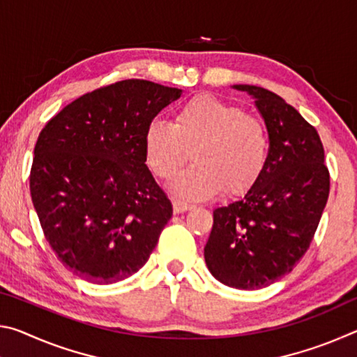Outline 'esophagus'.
I'll return each mask as SVG.
<instances>
[{
	"label": "esophagus",
	"mask_w": 357,
	"mask_h": 357,
	"mask_svg": "<svg viewBox=\"0 0 357 357\" xmlns=\"http://www.w3.org/2000/svg\"><path fill=\"white\" fill-rule=\"evenodd\" d=\"M193 208V204L190 203H185L183 200H173V209L174 213H185V211H190Z\"/></svg>",
	"instance_id": "obj_1"
}]
</instances>
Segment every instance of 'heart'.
<instances>
[{
	"instance_id": "heart-1",
	"label": "heart",
	"mask_w": 357,
	"mask_h": 357,
	"mask_svg": "<svg viewBox=\"0 0 357 357\" xmlns=\"http://www.w3.org/2000/svg\"><path fill=\"white\" fill-rule=\"evenodd\" d=\"M192 154L195 162L173 184L192 200L250 190L269 159V135L261 121L214 96H197L174 113L173 123L153 121L144 132V155L154 176L172 181Z\"/></svg>"
}]
</instances>
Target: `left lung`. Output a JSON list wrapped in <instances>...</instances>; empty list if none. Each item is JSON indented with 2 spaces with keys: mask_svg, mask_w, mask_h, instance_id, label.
Returning a JSON list of instances; mask_svg holds the SVG:
<instances>
[{
  "mask_svg": "<svg viewBox=\"0 0 357 357\" xmlns=\"http://www.w3.org/2000/svg\"><path fill=\"white\" fill-rule=\"evenodd\" d=\"M234 88L255 99L269 134V159L244 198L214 211L204 261L223 285L258 289L291 273L304 257L331 179L318 132L294 107L261 86Z\"/></svg>",
  "mask_w": 357,
  "mask_h": 357,
  "instance_id": "8db88e82",
  "label": "left lung"
}]
</instances>
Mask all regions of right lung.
<instances>
[{"label":"right lung","instance_id":"add662e5","mask_svg":"<svg viewBox=\"0 0 357 357\" xmlns=\"http://www.w3.org/2000/svg\"><path fill=\"white\" fill-rule=\"evenodd\" d=\"M181 93L116 82L70 102L40 130L31 200L58 259L83 280L108 285L135 274L172 219V202L144 164V132Z\"/></svg>","mask_w":357,"mask_h":357}]
</instances>
